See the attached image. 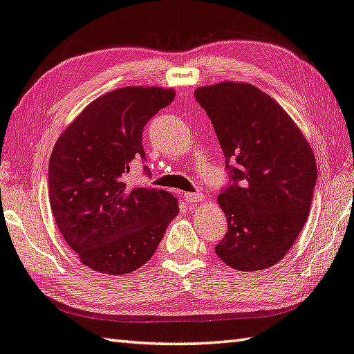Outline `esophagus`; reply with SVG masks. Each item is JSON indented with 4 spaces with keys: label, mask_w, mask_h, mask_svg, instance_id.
<instances>
[{
    "label": "esophagus",
    "mask_w": 354,
    "mask_h": 354,
    "mask_svg": "<svg viewBox=\"0 0 354 354\" xmlns=\"http://www.w3.org/2000/svg\"><path fill=\"white\" fill-rule=\"evenodd\" d=\"M184 198H185V201H187L189 204H195V203L203 201L204 195L203 194H185Z\"/></svg>",
    "instance_id": "obj_1"
}]
</instances>
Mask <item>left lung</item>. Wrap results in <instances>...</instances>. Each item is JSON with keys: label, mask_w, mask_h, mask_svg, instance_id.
I'll return each mask as SVG.
<instances>
[{"label": "left lung", "mask_w": 354, "mask_h": 354, "mask_svg": "<svg viewBox=\"0 0 354 354\" xmlns=\"http://www.w3.org/2000/svg\"><path fill=\"white\" fill-rule=\"evenodd\" d=\"M195 99L212 120L234 181L218 195L227 234L215 252L236 271H261L283 259L305 226L316 158L291 115L250 83L201 86Z\"/></svg>", "instance_id": "obj_1"}]
</instances>
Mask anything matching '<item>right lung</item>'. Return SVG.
<instances>
[{
	"label": "right lung",
	"mask_w": 354,
	"mask_h": 354,
	"mask_svg": "<svg viewBox=\"0 0 354 354\" xmlns=\"http://www.w3.org/2000/svg\"><path fill=\"white\" fill-rule=\"evenodd\" d=\"M175 89L125 86L100 95L60 134L49 159V203L63 239L83 265L124 275L155 254L179 214L176 196L130 187L131 160L145 158L142 130Z\"/></svg>",
	"instance_id": "obj_1"
}]
</instances>
